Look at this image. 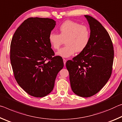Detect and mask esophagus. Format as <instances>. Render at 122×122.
<instances>
[{"mask_svg":"<svg viewBox=\"0 0 122 122\" xmlns=\"http://www.w3.org/2000/svg\"><path fill=\"white\" fill-rule=\"evenodd\" d=\"M63 62H64V65H65L66 62V60L65 59H63Z\"/></svg>","mask_w":122,"mask_h":122,"instance_id":"obj_1","label":"esophagus"}]
</instances>
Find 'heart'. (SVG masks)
Wrapping results in <instances>:
<instances>
[{
    "instance_id": "b5f03b06",
    "label": "heart",
    "mask_w": 122,
    "mask_h": 122,
    "mask_svg": "<svg viewBox=\"0 0 122 122\" xmlns=\"http://www.w3.org/2000/svg\"><path fill=\"white\" fill-rule=\"evenodd\" d=\"M59 34L51 32L49 36L50 44L54 49L58 50L65 41V46L59 50L56 55L68 58L76 52H83L88 45L90 32L85 25L72 20H66L59 27Z\"/></svg>"
}]
</instances>
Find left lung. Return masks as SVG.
<instances>
[{"mask_svg": "<svg viewBox=\"0 0 122 122\" xmlns=\"http://www.w3.org/2000/svg\"><path fill=\"white\" fill-rule=\"evenodd\" d=\"M90 29V39L83 52L66 63L72 90L90 97L103 88L111 77L114 51L111 38L103 25L85 15Z\"/></svg>", "mask_w": 122, "mask_h": 122, "instance_id": "1", "label": "left lung"}]
</instances>
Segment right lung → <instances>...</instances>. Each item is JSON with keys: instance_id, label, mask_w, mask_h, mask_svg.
Segmentation results:
<instances>
[{"instance_id": "1", "label": "right lung", "mask_w": 122, "mask_h": 122, "mask_svg": "<svg viewBox=\"0 0 122 122\" xmlns=\"http://www.w3.org/2000/svg\"><path fill=\"white\" fill-rule=\"evenodd\" d=\"M56 24L52 19L29 18L18 27L12 39L10 60L15 78L32 96L49 94L64 67L62 58L55 56L49 41Z\"/></svg>"}]
</instances>
